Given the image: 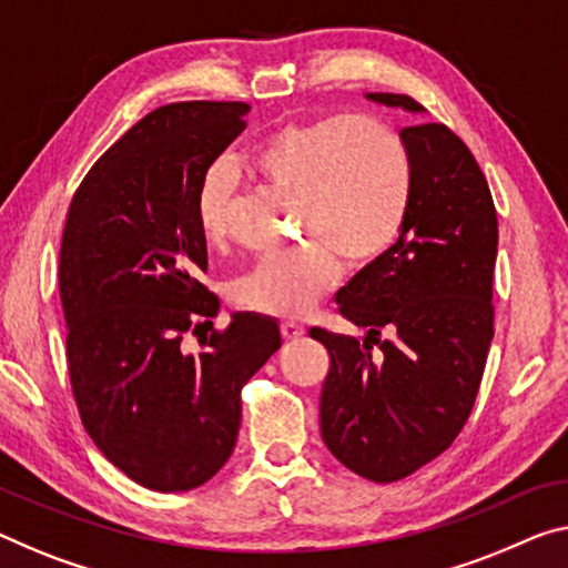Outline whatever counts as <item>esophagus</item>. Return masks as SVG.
<instances>
[{
    "label": "esophagus",
    "mask_w": 568,
    "mask_h": 568,
    "mask_svg": "<svg viewBox=\"0 0 568 568\" xmlns=\"http://www.w3.org/2000/svg\"><path fill=\"white\" fill-rule=\"evenodd\" d=\"M302 335H304V327L302 325H296V322H292V320L282 322V337L284 339H300Z\"/></svg>",
    "instance_id": "1"
}]
</instances>
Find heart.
I'll use <instances>...</instances> for the list:
<instances>
[{"label": "heart", "instance_id": "1", "mask_svg": "<svg viewBox=\"0 0 568 568\" xmlns=\"http://www.w3.org/2000/svg\"><path fill=\"white\" fill-rule=\"evenodd\" d=\"M248 170L296 197L314 246L256 261L231 286L235 307L264 317H304L339 278L336 254L355 266L386 256L404 233L414 170L394 129L371 116L329 113L274 129L251 146ZM235 182L225 162L207 164L195 187L200 235L217 246L231 229Z\"/></svg>", "mask_w": 568, "mask_h": 568}]
</instances>
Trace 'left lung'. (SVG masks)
Instances as JSON below:
<instances>
[{"label":"left lung","mask_w":568,"mask_h":568,"mask_svg":"<svg viewBox=\"0 0 568 568\" xmlns=\"http://www.w3.org/2000/svg\"><path fill=\"white\" fill-rule=\"evenodd\" d=\"M422 113L404 93H368ZM414 170L404 233L337 292L368 339L312 327L329 353L320 396L327 449L355 475L396 483L439 457L473 412L493 339L497 213L467 144L449 126L400 129ZM386 332L392 337L382 339ZM382 347L375 356L372 345Z\"/></svg>","instance_id":"left-lung-1"}]
</instances>
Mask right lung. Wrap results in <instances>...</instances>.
I'll return each mask as SVG.
<instances>
[{
    "label": "right lung",
    "instance_id": "right-lung-1",
    "mask_svg": "<svg viewBox=\"0 0 568 568\" xmlns=\"http://www.w3.org/2000/svg\"><path fill=\"white\" fill-rule=\"evenodd\" d=\"M248 103L160 106L109 146L71 200L60 302L78 414L113 467L156 493L207 483L235 447L241 388L278 347V325L235 312L200 276L207 246L195 187L243 129ZM185 334L204 351L187 354Z\"/></svg>",
    "mask_w": 568,
    "mask_h": 568
}]
</instances>
